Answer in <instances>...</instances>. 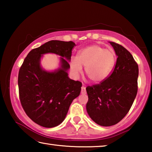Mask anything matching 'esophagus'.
<instances>
[{"mask_svg": "<svg viewBox=\"0 0 152 152\" xmlns=\"http://www.w3.org/2000/svg\"><path fill=\"white\" fill-rule=\"evenodd\" d=\"M82 89H81V93L82 94H85L86 93V87L84 86V85L82 86V88H81Z\"/></svg>", "mask_w": 152, "mask_h": 152, "instance_id": "esophagus-1", "label": "esophagus"}]
</instances>
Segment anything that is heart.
Returning <instances> with one entry per match:
<instances>
[{"mask_svg":"<svg viewBox=\"0 0 152 152\" xmlns=\"http://www.w3.org/2000/svg\"><path fill=\"white\" fill-rule=\"evenodd\" d=\"M115 64V55L111 50L99 45H92L83 49L77 58H72L70 68L73 75L78 77L85 66V73L93 82L104 81L111 73Z\"/></svg>","mask_w":152,"mask_h":152,"instance_id":"obj_1","label":"heart"}]
</instances>
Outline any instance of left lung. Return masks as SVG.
<instances>
[{
  "mask_svg": "<svg viewBox=\"0 0 152 152\" xmlns=\"http://www.w3.org/2000/svg\"><path fill=\"white\" fill-rule=\"evenodd\" d=\"M117 56L110 75L104 81L86 87V110L98 125L109 127L119 123L130 110L137 93L138 65L128 50L110 42Z\"/></svg>",
  "mask_w": 152,
  "mask_h": 152,
  "instance_id": "left-lung-1",
  "label": "left lung"
}]
</instances>
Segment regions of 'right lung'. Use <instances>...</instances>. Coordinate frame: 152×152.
I'll return each mask as SVG.
<instances>
[{"instance_id": "1", "label": "right lung", "mask_w": 152, "mask_h": 152, "mask_svg": "<svg viewBox=\"0 0 152 152\" xmlns=\"http://www.w3.org/2000/svg\"><path fill=\"white\" fill-rule=\"evenodd\" d=\"M73 42L51 40L28 53L20 66L18 86L20 103L33 122L51 128L63 122L69 107L79 96L82 82L69 78ZM60 55L61 66L54 72L43 70L40 60L43 54Z\"/></svg>"}]
</instances>
